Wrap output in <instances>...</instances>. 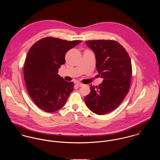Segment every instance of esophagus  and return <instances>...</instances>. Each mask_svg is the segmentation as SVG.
<instances>
[{
  "mask_svg": "<svg viewBox=\"0 0 160 160\" xmlns=\"http://www.w3.org/2000/svg\"><path fill=\"white\" fill-rule=\"evenodd\" d=\"M76 85H77V87H82L83 85L82 83H76Z\"/></svg>",
  "mask_w": 160,
  "mask_h": 160,
  "instance_id": "34e87169",
  "label": "esophagus"
}]
</instances>
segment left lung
Returning a JSON list of instances; mask_svg holds the SVG:
<instances>
[{
	"label": "left lung",
	"mask_w": 160,
	"mask_h": 160,
	"mask_svg": "<svg viewBox=\"0 0 160 160\" xmlns=\"http://www.w3.org/2000/svg\"><path fill=\"white\" fill-rule=\"evenodd\" d=\"M86 43L95 54L96 69L104 80L99 86L90 87L85 102L93 113L104 115L118 107L128 92L131 61L124 47L115 40H94Z\"/></svg>",
	"instance_id": "left-lung-1"
}]
</instances>
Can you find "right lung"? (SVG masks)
Masks as SVG:
<instances>
[{
  "label": "right lung",
  "instance_id": "right-lung-1",
  "mask_svg": "<svg viewBox=\"0 0 160 160\" xmlns=\"http://www.w3.org/2000/svg\"><path fill=\"white\" fill-rule=\"evenodd\" d=\"M81 42L47 37L30 48L23 69L26 87L36 106L43 111L54 112L65 105L73 82L61 77L58 69L66 62V53Z\"/></svg>",
  "mask_w": 160,
  "mask_h": 160
}]
</instances>
